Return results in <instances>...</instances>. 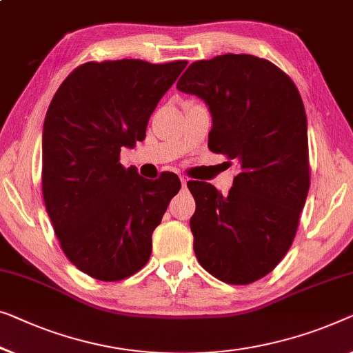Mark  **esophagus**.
Returning <instances> with one entry per match:
<instances>
[{"mask_svg":"<svg viewBox=\"0 0 353 353\" xmlns=\"http://www.w3.org/2000/svg\"><path fill=\"white\" fill-rule=\"evenodd\" d=\"M180 180H181V186L186 188V185H188V178H186V176H181Z\"/></svg>","mask_w":353,"mask_h":353,"instance_id":"esophagus-1","label":"esophagus"}]
</instances>
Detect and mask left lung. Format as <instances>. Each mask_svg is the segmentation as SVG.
Listing matches in <instances>:
<instances>
[{
	"label": "left lung",
	"mask_w": 353,
	"mask_h": 353,
	"mask_svg": "<svg viewBox=\"0 0 353 353\" xmlns=\"http://www.w3.org/2000/svg\"><path fill=\"white\" fill-rule=\"evenodd\" d=\"M176 89L205 101L213 121L208 148L240 165L228 196L210 183L188 181L196 201L194 253L224 283L256 282L287 254L309 192L303 99L279 66L248 54L194 62Z\"/></svg>",
	"instance_id": "8db88e82"
}]
</instances>
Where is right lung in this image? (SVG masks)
Returning <instances> with one entry per match:
<instances>
[{"label":"right lung","mask_w":353,"mask_h":353,"mask_svg":"<svg viewBox=\"0 0 353 353\" xmlns=\"http://www.w3.org/2000/svg\"><path fill=\"white\" fill-rule=\"evenodd\" d=\"M186 60L122 59L79 65L50 101L43 129V196L66 258L101 282L148 263L152 232L181 183L145 180L119 162L146 137L150 116Z\"/></svg>","instance_id":"add662e5"}]
</instances>
